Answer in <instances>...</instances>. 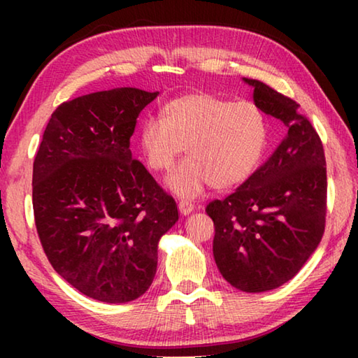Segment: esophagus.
I'll return each instance as SVG.
<instances>
[{
	"label": "esophagus",
	"mask_w": 358,
	"mask_h": 358,
	"mask_svg": "<svg viewBox=\"0 0 358 358\" xmlns=\"http://www.w3.org/2000/svg\"><path fill=\"white\" fill-rule=\"evenodd\" d=\"M178 208H180V213L186 216L194 211V203L191 201H187V199H181L178 202Z\"/></svg>",
	"instance_id": "esophagus-1"
}]
</instances>
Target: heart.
Returning a JSON list of instances; mask_svg holds the SVG:
<instances>
[{
  "label": "heart",
  "mask_w": 358,
  "mask_h": 358,
  "mask_svg": "<svg viewBox=\"0 0 358 358\" xmlns=\"http://www.w3.org/2000/svg\"><path fill=\"white\" fill-rule=\"evenodd\" d=\"M266 136L265 115L254 102L191 93L167 102L162 120H143L138 145L156 172L169 171L186 145L189 156L169 175L167 186L194 197L208 185L229 189L245 181L262 157Z\"/></svg>",
  "instance_id": "1"
}]
</instances>
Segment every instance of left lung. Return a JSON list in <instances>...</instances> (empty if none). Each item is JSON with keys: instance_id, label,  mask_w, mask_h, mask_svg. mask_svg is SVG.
Instances as JSON below:
<instances>
[{"instance_id": "1", "label": "left lung", "mask_w": 358, "mask_h": 358, "mask_svg": "<svg viewBox=\"0 0 358 358\" xmlns=\"http://www.w3.org/2000/svg\"><path fill=\"white\" fill-rule=\"evenodd\" d=\"M243 80L254 88V104L287 132L243 185L205 211L215 224L213 256L222 278L256 294L292 280L322 240L327 167L320 137L299 104L264 82Z\"/></svg>"}]
</instances>
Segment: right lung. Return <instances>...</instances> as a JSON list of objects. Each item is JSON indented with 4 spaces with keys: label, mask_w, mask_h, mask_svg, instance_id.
<instances>
[{
    "label": "right lung",
    "mask_w": 358,
    "mask_h": 358,
    "mask_svg": "<svg viewBox=\"0 0 358 358\" xmlns=\"http://www.w3.org/2000/svg\"><path fill=\"white\" fill-rule=\"evenodd\" d=\"M157 94L126 87L63 102L34 157L41 245L90 299L126 303L147 292L159 238L178 221L173 197L129 150L138 113Z\"/></svg>",
    "instance_id": "add662e5"
}]
</instances>
